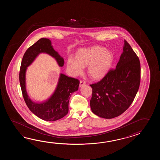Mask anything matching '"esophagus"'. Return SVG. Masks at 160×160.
Wrapping results in <instances>:
<instances>
[{"instance_id": "obj_1", "label": "esophagus", "mask_w": 160, "mask_h": 160, "mask_svg": "<svg viewBox=\"0 0 160 160\" xmlns=\"http://www.w3.org/2000/svg\"><path fill=\"white\" fill-rule=\"evenodd\" d=\"M86 85V83H85V82L80 81L79 87V88H81L82 86H84V85Z\"/></svg>"}]
</instances>
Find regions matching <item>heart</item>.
I'll return each instance as SVG.
<instances>
[{
	"instance_id": "heart-1",
	"label": "heart",
	"mask_w": 160,
	"mask_h": 160,
	"mask_svg": "<svg viewBox=\"0 0 160 160\" xmlns=\"http://www.w3.org/2000/svg\"><path fill=\"white\" fill-rule=\"evenodd\" d=\"M114 61L112 51L99 46L82 48L75 54V59L69 58L67 62L68 72L74 77L80 75L83 68L93 81H99L109 73Z\"/></svg>"
}]
</instances>
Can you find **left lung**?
Instances as JSON below:
<instances>
[{
  "label": "left lung",
  "mask_w": 160,
  "mask_h": 160,
  "mask_svg": "<svg viewBox=\"0 0 160 160\" xmlns=\"http://www.w3.org/2000/svg\"><path fill=\"white\" fill-rule=\"evenodd\" d=\"M140 74L139 58L125 40L116 69L110 70L101 81L90 85L92 90L90 102L92 112L106 119L122 114L137 93Z\"/></svg>",
  "instance_id": "left-lung-1"
}]
</instances>
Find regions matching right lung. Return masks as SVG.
Segmentation results:
<instances>
[{
    "instance_id": "obj_1",
    "label": "right lung",
    "mask_w": 160,
    "mask_h": 160,
    "mask_svg": "<svg viewBox=\"0 0 160 160\" xmlns=\"http://www.w3.org/2000/svg\"><path fill=\"white\" fill-rule=\"evenodd\" d=\"M45 53L54 58L59 66L64 65V59L51 45L47 38H41L25 52L22 61L19 82L23 97L28 108L35 116L47 121H55L65 117L68 112V102L72 93L78 89L79 82L77 79L60 74L54 92L46 100L34 102L28 95L26 89V73L38 56Z\"/></svg>"
}]
</instances>
